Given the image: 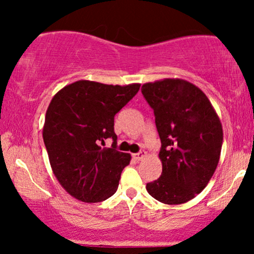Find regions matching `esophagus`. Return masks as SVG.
I'll return each instance as SVG.
<instances>
[{"label": "esophagus", "instance_id": "1", "mask_svg": "<svg viewBox=\"0 0 254 254\" xmlns=\"http://www.w3.org/2000/svg\"><path fill=\"white\" fill-rule=\"evenodd\" d=\"M145 155H147V151H144V150H139L138 153L133 154V159H136L137 161H139V160L144 159Z\"/></svg>", "mask_w": 254, "mask_h": 254}]
</instances>
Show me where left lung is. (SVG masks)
Here are the masks:
<instances>
[{
  "label": "left lung",
  "instance_id": "obj_1",
  "mask_svg": "<svg viewBox=\"0 0 254 254\" xmlns=\"http://www.w3.org/2000/svg\"><path fill=\"white\" fill-rule=\"evenodd\" d=\"M154 111L161 141V177L147 184L151 197L182 204L200 193L216 170L222 148V125L206 95L179 78L142 86Z\"/></svg>",
  "mask_w": 254,
  "mask_h": 254
}]
</instances>
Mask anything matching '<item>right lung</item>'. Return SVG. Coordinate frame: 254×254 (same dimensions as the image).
Segmentation results:
<instances>
[{"mask_svg":"<svg viewBox=\"0 0 254 254\" xmlns=\"http://www.w3.org/2000/svg\"><path fill=\"white\" fill-rule=\"evenodd\" d=\"M141 84L112 86L76 81L52 98L43 138L54 174L68 193L87 203L103 202L117 191L130 154L117 150L115 116ZM111 138V148H103Z\"/></svg>","mask_w":254,"mask_h":254,"instance_id":"add662e5","label":"right lung"}]
</instances>
